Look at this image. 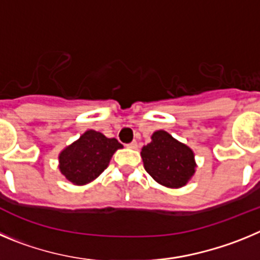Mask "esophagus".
Wrapping results in <instances>:
<instances>
[{"mask_svg":"<svg viewBox=\"0 0 260 260\" xmlns=\"http://www.w3.org/2000/svg\"><path fill=\"white\" fill-rule=\"evenodd\" d=\"M128 148H132V150H135V148H138V142L137 141H133L132 143L127 144Z\"/></svg>","mask_w":260,"mask_h":260,"instance_id":"esophagus-1","label":"esophagus"}]
</instances>
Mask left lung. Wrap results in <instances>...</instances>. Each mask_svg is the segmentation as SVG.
Segmentation results:
<instances>
[{
    "instance_id": "1",
    "label": "left lung",
    "mask_w": 260,
    "mask_h": 260,
    "mask_svg": "<svg viewBox=\"0 0 260 260\" xmlns=\"http://www.w3.org/2000/svg\"><path fill=\"white\" fill-rule=\"evenodd\" d=\"M151 139L141 152L147 173L167 187L185 186L197 167L192 151L164 130L153 133Z\"/></svg>"
}]
</instances>
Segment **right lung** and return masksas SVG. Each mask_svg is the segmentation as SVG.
Instances as JSON below:
<instances>
[{"label":"right lung","mask_w":260,"mask_h":260,"mask_svg":"<svg viewBox=\"0 0 260 260\" xmlns=\"http://www.w3.org/2000/svg\"><path fill=\"white\" fill-rule=\"evenodd\" d=\"M118 148L122 144L117 139L88 130L59 153V171L75 185L88 183L107 169Z\"/></svg>","instance_id":"right-lung-1"}]
</instances>
